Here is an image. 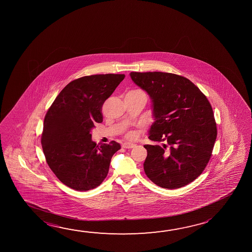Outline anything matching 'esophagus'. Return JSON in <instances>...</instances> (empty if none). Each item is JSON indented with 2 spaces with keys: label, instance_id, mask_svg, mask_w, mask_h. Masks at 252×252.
<instances>
[{
  "label": "esophagus",
  "instance_id": "esophagus-1",
  "mask_svg": "<svg viewBox=\"0 0 252 252\" xmlns=\"http://www.w3.org/2000/svg\"><path fill=\"white\" fill-rule=\"evenodd\" d=\"M135 146L136 145L134 144V143H130V142H126V143H123V145H122V147L124 149H133Z\"/></svg>",
  "mask_w": 252,
  "mask_h": 252
}]
</instances>
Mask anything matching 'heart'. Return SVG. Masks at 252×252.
Here are the masks:
<instances>
[{
	"instance_id": "obj_1",
	"label": "heart",
	"mask_w": 252,
	"mask_h": 252,
	"mask_svg": "<svg viewBox=\"0 0 252 252\" xmlns=\"http://www.w3.org/2000/svg\"><path fill=\"white\" fill-rule=\"evenodd\" d=\"M126 136H127V138H129V139H132V138L134 137V133L132 132H128L127 135H126Z\"/></svg>"
}]
</instances>
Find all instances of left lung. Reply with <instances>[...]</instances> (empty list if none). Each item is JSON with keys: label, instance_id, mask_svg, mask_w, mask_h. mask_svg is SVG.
Returning a JSON list of instances; mask_svg holds the SVG:
<instances>
[{"label": "left lung", "instance_id": "1", "mask_svg": "<svg viewBox=\"0 0 252 252\" xmlns=\"http://www.w3.org/2000/svg\"><path fill=\"white\" fill-rule=\"evenodd\" d=\"M133 83L149 94L155 122L145 145L147 177L157 186L178 189L198 178L210 160L217 128L209 101L198 87L181 75L131 72Z\"/></svg>", "mask_w": 252, "mask_h": 252}]
</instances>
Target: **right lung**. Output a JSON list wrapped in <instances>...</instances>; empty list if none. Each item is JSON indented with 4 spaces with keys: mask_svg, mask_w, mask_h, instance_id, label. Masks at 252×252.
I'll return each mask as SVG.
<instances>
[{
    "mask_svg": "<svg viewBox=\"0 0 252 252\" xmlns=\"http://www.w3.org/2000/svg\"><path fill=\"white\" fill-rule=\"evenodd\" d=\"M125 74H93L68 83L46 112L41 136L46 162L65 186L76 190L99 186L120 145H96L91 140L95 123L103 122L102 106Z\"/></svg>",
    "mask_w": 252,
    "mask_h": 252,
    "instance_id": "obj_1",
    "label": "right lung"
}]
</instances>
